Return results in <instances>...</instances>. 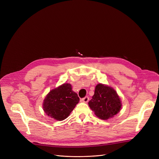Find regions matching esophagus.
I'll list each match as a JSON object with an SVG mask.
<instances>
[{"instance_id":"obj_1","label":"esophagus","mask_w":159,"mask_h":159,"mask_svg":"<svg viewBox=\"0 0 159 159\" xmlns=\"http://www.w3.org/2000/svg\"><path fill=\"white\" fill-rule=\"evenodd\" d=\"M88 101H89V98L88 97V96H85V98H84L81 99V102H84V103H87V102H88Z\"/></svg>"}]
</instances>
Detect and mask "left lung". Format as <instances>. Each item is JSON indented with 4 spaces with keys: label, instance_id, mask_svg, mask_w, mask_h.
I'll use <instances>...</instances> for the list:
<instances>
[{
    "label": "left lung",
    "instance_id": "obj_1",
    "mask_svg": "<svg viewBox=\"0 0 159 159\" xmlns=\"http://www.w3.org/2000/svg\"><path fill=\"white\" fill-rule=\"evenodd\" d=\"M88 104L96 116L103 120L113 117L121 108V100L116 91L102 84L96 85L94 95Z\"/></svg>",
    "mask_w": 159,
    "mask_h": 159
}]
</instances>
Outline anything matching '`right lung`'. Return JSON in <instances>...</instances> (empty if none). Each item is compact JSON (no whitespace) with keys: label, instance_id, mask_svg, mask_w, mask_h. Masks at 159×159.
<instances>
[{"label":"right lung","instance_id":"add662e5","mask_svg":"<svg viewBox=\"0 0 159 159\" xmlns=\"http://www.w3.org/2000/svg\"><path fill=\"white\" fill-rule=\"evenodd\" d=\"M79 101L78 94L72 91L71 84H64L50 91L44 100L43 108L48 116L62 121L69 116Z\"/></svg>","mask_w":159,"mask_h":159}]
</instances>
